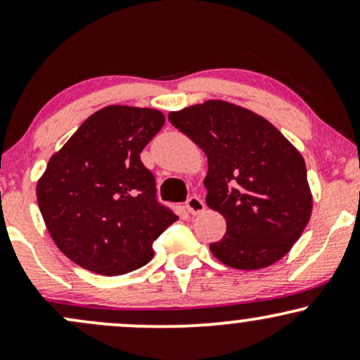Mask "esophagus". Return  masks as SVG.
Masks as SVG:
<instances>
[{
  "mask_svg": "<svg viewBox=\"0 0 360 360\" xmlns=\"http://www.w3.org/2000/svg\"><path fill=\"white\" fill-rule=\"evenodd\" d=\"M186 208L191 214H200L201 212H205V201L200 196H191L186 201Z\"/></svg>",
  "mask_w": 360,
  "mask_h": 360,
  "instance_id": "1",
  "label": "esophagus"
}]
</instances>
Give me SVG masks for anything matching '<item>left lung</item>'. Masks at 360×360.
I'll list each match as a JSON object with an SVG mask.
<instances>
[{
  "instance_id": "1",
  "label": "left lung",
  "mask_w": 360,
  "mask_h": 360,
  "mask_svg": "<svg viewBox=\"0 0 360 360\" xmlns=\"http://www.w3.org/2000/svg\"><path fill=\"white\" fill-rule=\"evenodd\" d=\"M208 157L206 205L226 232L210 243L220 262L254 271L278 262L311 214L307 166L284 135L254 111L212 100L169 113Z\"/></svg>"
}]
</instances>
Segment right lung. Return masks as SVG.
Wrapping results in <instances>:
<instances>
[{
  "mask_svg": "<svg viewBox=\"0 0 360 360\" xmlns=\"http://www.w3.org/2000/svg\"><path fill=\"white\" fill-rule=\"evenodd\" d=\"M164 122L157 110L106 106L49 160L37 184L39 208L53 242L77 266L103 276L139 269L177 220L157 200L154 172L140 160Z\"/></svg>",
  "mask_w": 360,
  "mask_h": 360,
  "instance_id": "obj_1",
  "label": "right lung"
}]
</instances>
